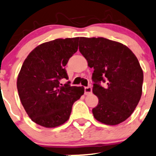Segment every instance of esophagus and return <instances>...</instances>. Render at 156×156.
<instances>
[{
    "label": "esophagus",
    "mask_w": 156,
    "mask_h": 156,
    "mask_svg": "<svg viewBox=\"0 0 156 156\" xmlns=\"http://www.w3.org/2000/svg\"><path fill=\"white\" fill-rule=\"evenodd\" d=\"M84 91H85V94H89L90 93H91V91H92V89H91V86H87V87H85Z\"/></svg>",
    "instance_id": "obj_1"
}]
</instances>
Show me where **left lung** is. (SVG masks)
<instances>
[{"label": "left lung", "mask_w": 156, "mask_h": 156, "mask_svg": "<svg viewBox=\"0 0 156 156\" xmlns=\"http://www.w3.org/2000/svg\"><path fill=\"white\" fill-rule=\"evenodd\" d=\"M79 49L94 68L92 91L98 98L94 117L109 126L124 122L142 94L144 73L135 55L125 45L104 37H80ZM101 82L106 83L104 87Z\"/></svg>", "instance_id": "obj_1"}]
</instances>
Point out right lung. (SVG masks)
Instances as JSON below:
<instances>
[{
    "label": "right lung",
    "instance_id": "obj_1",
    "mask_svg": "<svg viewBox=\"0 0 156 156\" xmlns=\"http://www.w3.org/2000/svg\"><path fill=\"white\" fill-rule=\"evenodd\" d=\"M80 38L56 39L37 46L25 58L17 79L19 98L33 122L46 128L64 124L84 88L70 86L65 66Z\"/></svg>",
    "mask_w": 156,
    "mask_h": 156
}]
</instances>
